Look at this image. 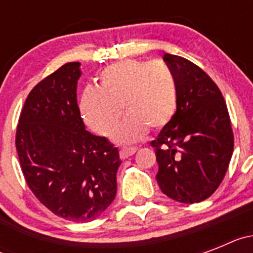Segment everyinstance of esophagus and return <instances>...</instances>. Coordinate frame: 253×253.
I'll return each instance as SVG.
<instances>
[{
    "instance_id": "esophagus-1",
    "label": "esophagus",
    "mask_w": 253,
    "mask_h": 253,
    "mask_svg": "<svg viewBox=\"0 0 253 253\" xmlns=\"http://www.w3.org/2000/svg\"><path fill=\"white\" fill-rule=\"evenodd\" d=\"M137 152V148L135 147H124V148L120 149V158L122 160H125V158L130 157V156H133L134 153Z\"/></svg>"
}]
</instances>
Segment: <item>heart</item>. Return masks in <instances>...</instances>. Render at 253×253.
<instances>
[{"label":"heart","instance_id":"heart-1","mask_svg":"<svg viewBox=\"0 0 253 253\" xmlns=\"http://www.w3.org/2000/svg\"><path fill=\"white\" fill-rule=\"evenodd\" d=\"M123 107L128 118L114 131L115 142H135L148 128L166 126L177 109V82L169 66L162 60H122L100 73L99 88L87 87L82 93L84 120L101 135L114 130Z\"/></svg>","mask_w":253,"mask_h":253}]
</instances>
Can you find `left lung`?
<instances>
[{
  "mask_svg": "<svg viewBox=\"0 0 253 253\" xmlns=\"http://www.w3.org/2000/svg\"><path fill=\"white\" fill-rule=\"evenodd\" d=\"M177 82V109L151 142L156 176L163 194L194 204L218 189L233 153V131L227 105L214 81L182 57L163 55Z\"/></svg>",
  "mask_w": 253,
  "mask_h": 253,
  "instance_id": "obj_1",
  "label": "left lung"
}]
</instances>
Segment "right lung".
<instances>
[{"label":"right lung","mask_w":253,"mask_h":253,"mask_svg":"<svg viewBox=\"0 0 253 253\" xmlns=\"http://www.w3.org/2000/svg\"><path fill=\"white\" fill-rule=\"evenodd\" d=\"M81 63L71 62L30 91L20 114L16 151L29 189L51 213L91 222L116 195L119 151L84 129L77 105Z\"/></svg>","instance_id":"add662e5"}]
</instances>
